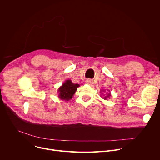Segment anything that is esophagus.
<instances>
[{
    "label": "esophagus",
    "instance_id": "obj_1",
    "mask_svg": "<svg viewBox=\"0 0 160 160\" xmlns=\"http://www.w3.org/2000/svg\"><path fill=\"white\" fill-rule=\"evenodd\" d=\"M86 83H87V84H89V85H91L92 84V80L88 79L87 80H86Z\"/></svg>",
    "mask_w": 160,
    "mask_h": 160
}]
</instances>
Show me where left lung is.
<instances>
[{"label": "left lung", "instance_id": "left-lung-1", "mask_svg": "<svg viewBox=\"0 0 160 160\" xmlns=\"http://www.w3.org/2000/svg\"><path fill=\"white\" fill-rule=\"evenodd\" d=\"M110 91H109V93H108V95L107 96H106L105 97H104L103 98L106 100V99H107V98H108V97H110Z\"/></svg>", "mask_w": 160, "mask_h": 160}]
</instances>
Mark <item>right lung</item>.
I'll use <instances>...</instances> for the list:
<instances>
[{
	"label": "right lung",
	"mask_w": 160,
	"mask_h": 160,
	"mask_svg": "<svg viewBox=\"0 0 160 160\" xmlns=\"http://www.w3.org/2000/svg\"><path fill=\"white\" fill-rule=\"evenodd\" d=\"M79 86L80 85L78 83H73L71 80H67L58 89L59 98L65 101H69L72 98V96Z\"/></svg>",
	"instance_id": "obj_1"
}]
</instances>
